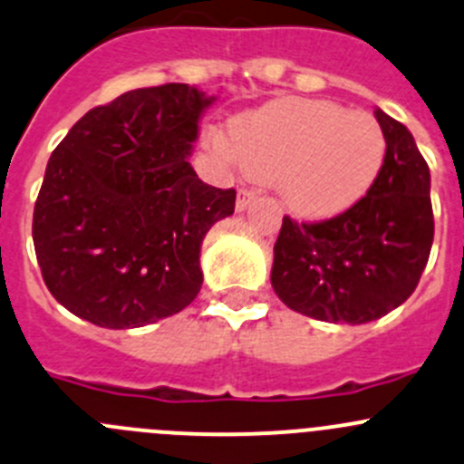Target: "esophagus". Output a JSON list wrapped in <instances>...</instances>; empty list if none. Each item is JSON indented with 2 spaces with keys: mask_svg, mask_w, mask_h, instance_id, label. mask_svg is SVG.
<instances>
[{
  "mask_svg": "<svg viewBox=\"0 0 464 464\" xmlns=\"http://www.w3.org/2000/svg\"><path fill=\"white\" fill-rule=\"evenodd\" d=\"M256 199V192H251V190H246V188H240V190H237V201H236V208L240 210H246L249 208V204L251 201Z\"/></svg>",
  "mask_w": 464,
  "mask_h": 464,
  "instance_id": "1",
  "label": "esophagus"
}]
</instances>
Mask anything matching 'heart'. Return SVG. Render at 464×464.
Returning <instances> with one entry per match:
<instances>
[{
	"mask_svg": "<svg viewBox=\"0 0 464 464\" xmlns=\"http://www.w3.org/2000/svg\"><path fill=\"white\" fill-rule=\"evenodd\" d=\"M228 133L245 172L274 181L283 204L304 218H333L356 206L388 151L370 112L313 99L267 103L233 120Z\"/></svg>",
	"mask_w": 464,
	"mask_h": 464,
	"instance_id": "heart-1",
	"label": "heart"
}]
</instances>
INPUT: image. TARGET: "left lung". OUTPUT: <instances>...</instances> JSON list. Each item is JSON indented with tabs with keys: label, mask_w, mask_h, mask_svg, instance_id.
<instances>
[{
	"label": "left lung",
	"mask_w": 464,
	"mask_h": 464,
	"mask_svg": "<svg viewBox=\"0 0 464 464\" xmlns=\"http://www.w3.org/2000/svg\"><path fill=\"white\" fill-rule=\"evenodd\" d=\"M388 151L372 190L324 222L283 218L272 287L287 308L333 324H367L415 292L433 245L430 172L412 133L374 111Z\"/></svg>",
	"instance_id": "8db88e82"
}]
</instances>
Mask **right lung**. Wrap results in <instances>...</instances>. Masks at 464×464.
<instances>
[{"instance_id": "add662e5", "label": "right lung", "mask_w": 464, "mask_h": 464, "mask_svg": "<svg viewBox=\"0 0 464 464\" xmlns=\"http://www.w3.org/2000/svg\"><path fill=\"white\" fill-rule=\"evenodd\" d=\"M213 102L188 83L129 90L53 150L34 246L44 285L76 317L138 328L199 295L201 242L236 210V190L204 183L188 160Z\"/></svg>"}]
</instances>
